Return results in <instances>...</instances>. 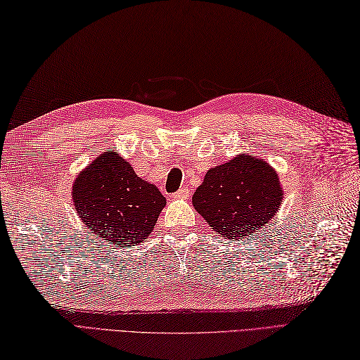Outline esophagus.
Here are the masks:
<instances>
[{"label":"esophagus","instance_id":"esophagus-1","mask_svg":"<svg viewBox=\"0 0 360 360\" xmlns=\"http://www.w3.org/2000/svg\"><path fill=\"white\" fill-rule=\"evenodd\" d=\"M174 198H186L189 197V189L186 188H180L177 192H174Z\"/></svg>","mask_w":360,"mask_h":360}]
</instances>
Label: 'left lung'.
Instances as JSON below:
<instances>
[{"label": "left lung", "mask_w": 360, "mask_h": 360, "mask_svg": "<svg viewBox=\"0 0 360 360\" xmlns=\"http://www.w3.org/2000/svg\"><path fill=\"white\" fill-rule=\"evenodd\" d=\"M281 200L283 189L271 166L238 155L206 172L192 205L214 231L236 240L269 223Z\"/></svg>", "instance_id": "left-lung-1"}]
</instances>
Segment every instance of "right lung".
<instances>
[{
    "label": "right lung",
    "instance_id": "add662e5",
    "mask_svg": "<svg viewBox=\"0 0 360 360\" xmlns=\"http://www.w3.org/2000/svg\"><path fill=\"white\" fill-rule=\"evenodd\" d=\"M73 200L86 229L124 249L150 236L166 205L160 191L137 177L112 150L77 175Z\"/></svg>",
    "mask_w": 360,
    "mask_h": 360
}]
</instances>
